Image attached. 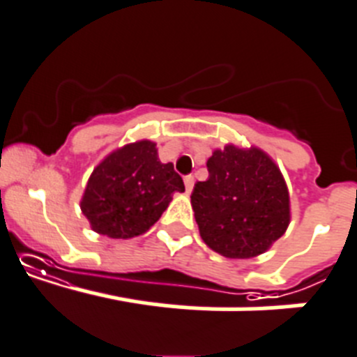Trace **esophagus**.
Listing matches in <instances>:
<instances>
[{
	"mask_svg": "<svg viewBox=\"0 0 357 357\" xmlns=\"http://www.w3.org/2000/svg\"><path fill=\"white\" fill-rule=\"evenodd\" d=\"M184 184H185V191L191 192L192 188H195V176H192V175L185 176V178H184Z\"/></svg>",
	"mask_w": 357,
	"mask_h": 357,
	"instance_id": "obj_1",
	"label": "esophagus"
}]
</instances>
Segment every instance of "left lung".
I'll return each instance as SVG.
<instances>
[{
    "label": "left lung",
    "mask_w": 357,
    "mask_h": 357,
    "mask_svg": "<svg viewBox=\"0 0 357 357\" xmlns=\"http://www.w3.org/2000/svg\"><path fill=\"white\" fill-rule=\"evenodd\" d=\"M206 166L208 178L191 195L203 242L231 259L266 252L291 222L289 189L277 162L259 147L227 144Z\"/></svg>",
    "instance_id": "8db88e82"
}]
</instances>
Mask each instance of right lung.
Here are the masks:
<instances>
[{"mask_svg":"<svg viewBox=\"0 0 357 357\" xmlns=\"http://www.w3.org/2000/svg\"><path fill=\"white\" fill-rule=\"evenodd\" d=\"M172 162H161L151 140L112 151L91 173L80 210L93 231L108 238L144 235L168 208L175 192H184Z\"/></svg>","mask_w":357,"mask_h":357,"instance_id":"add662e5","label":"right lung"}]
</instances>
